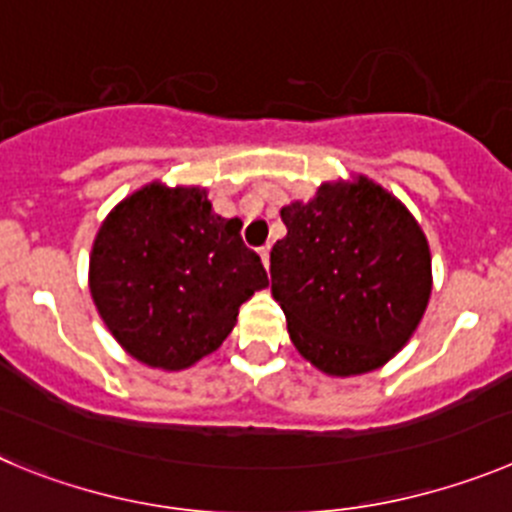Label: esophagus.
<instances>
[{"label":"esophagus","instance_id":"1","mask_svg":"<svg viewBox=\"0 0 512 512\" xmlns=\"http://www.w3.org/2000/svg\"><path fill=\"white\" fill-rule=\"evenodd\" d=\"M260 260H262V265L270 267V245L260 247Z\"/></svg>","mask_w":512,"mask_h":512}]
</instances>
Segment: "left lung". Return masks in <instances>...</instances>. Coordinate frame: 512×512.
I'll return each instance as SVG.
<instances>
[{"mask_svg": "<svg viewBox=\"0 0 512 512\" xmlns=\"http://www.w3.org/2000/svg\"><path fill=\"white\" fill-rule=\"evenodd\" d=\"M273 296L298 352L329 375L385 365L416 331L431 296V255L408 209L375 183H324L280 211Z\"/></svg>", "mask_w": 512, "mask_h": 512, "instance_id": "8db88e82", "label": "left lung"}]
</instances>
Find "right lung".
I'll use <instances>...</instances> for the list:
<instances>
[{
	"label": "right lung",
	"mask_w": 512,
	"mask_h": 512,
	"mask_svg": "<svg viewBox=\"0 0 512 512\" xmlns=\"http://www.w3.org/2000/svg\"><path fill=\"white\" fill-rule=\"evenodd\" d=\"M239 229L201 188L158 183L107 216L91 252V296L132 357L181 370L227 339L239 306L267 285Z\"/></svg>",
	"instance_id": "obj_1"
}]
</instances>
